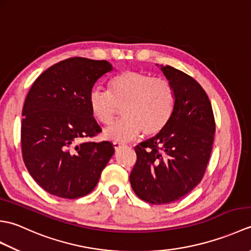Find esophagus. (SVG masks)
I'll list each match as a JSON object with an SVG mask.
<instances>
[{"mask_svg":"<svg viewBox=\"0 0 251 251\" xmlns=\"http://www.w3.org/2000/svg\"><path fill=\"white\" fill-rule=\"evenodd\" d=\"M113 146H114V149H115V150L117 151V150H119V149H121L123 146H124V145H123V143L122 142H117V141H114L113 142Z\"/></svg>","mask_w":251,"mask_h":251,"instance_id":"34e87169","label":"esophagus"}]
</instances>
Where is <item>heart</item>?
Wrapping results in <instances>:
<instances>
[{
	"label": "heart",
	"instance_id": "heart-1",
	"mask_svg": "<svg viewBox=\"0 0 251 251\" xmlns=\"http://www.w3.org/2000/svg\"><path fill=\"white\" fill-rule=\"evenodd\" d=\"M87 100L95 120L102 125H110L122 108L123 119L109 127L104 136L125 142L141 131L146 136L159 134L174 114L176 93L166 78L124 71L109 79L106 92L93 88Z\"/></svg>",
	"mask_w": 251,
	"mask_h": 251
}]
</instances>
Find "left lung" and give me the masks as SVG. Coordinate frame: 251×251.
<instances>
[{
    "label": "left lung",
    "instance_id": "obj_1",
    "mask_svg": "<svg viewBox=\"0 0 251 251\" xmlns=\"http://www.w3.org/2000/svg\"><path fill=\"white\" fill-rule=\"evenodd\" d=\"M162 71L176 93L174 114L159 134L135 148L129 176L137 196L154 205L178 201L201 182L216 131L210 100L200 83L170 66Z\"/></svg>",
    "mask_w": 251,
    "mask_h": 251
}]
</instances>
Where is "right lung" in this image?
Returning <instances> with one entry per match:
<instances>
[{
    "label": "right lung",
    "mask_w": 251,
    "mask_h": 251,
    "mask_svg": "<svg viewBox=\"0 0 251 251\" xmlns=\"http://www.w3.org/2000/svg\"><path fill=\"white\" fill-rule=\"evenodd\" d=\"M112 70L105 60L73 57L47 69L26 95L21 121V152L42 189L62 199L90 193L114 154L109 141L85 138L102 129L88 106L94 84Z\"/></svg>",
    "instance_id": "obj_1"
}]
</instances>
